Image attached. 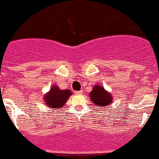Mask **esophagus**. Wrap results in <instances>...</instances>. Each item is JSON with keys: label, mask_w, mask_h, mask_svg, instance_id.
Here are the masks:
<instances>
[{"label": "esophagus", "mask_w": 159, "mask_h": 159, "mask_svg": "<svg viewBox=\"0 0 159 159\" xmlns=\"http://www.w3.org/2000/svg\"><path fill=\"white\" fill-rule=\"evenodd\" d=\"M75 94H77V95H81V94H82V91H76L75 92Z\"/></svg>", "instance_id": "esophagus-1"}]
</instances>
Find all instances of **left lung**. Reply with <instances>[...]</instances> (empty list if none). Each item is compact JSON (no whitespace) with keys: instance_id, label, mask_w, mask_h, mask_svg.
<instances>
[{"instance_id":"left-lung-1","label":"left lung","mask_w":159,"mask_h":159,"mask_svg":"<svg viewBox=\"0 0 159 159\" xmlns=\"http://www.w3.org/2000/svg\"><path fill=\"white\" fill-rule=\"evenodd\" d=\"M90 100L95 104L96 108L101 109V107H106L113 101V96L108 92L104 86L96 84L89 93Z\"/></svg>"}]
</instances>
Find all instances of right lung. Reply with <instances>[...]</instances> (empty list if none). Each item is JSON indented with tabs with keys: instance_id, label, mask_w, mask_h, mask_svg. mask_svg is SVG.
<instances>
[{
	"instance_id": "1",
	"label": "right lung",
	"mask_w": 159,
	"mask_h": 159,
	"mask_svg": "<svg viewBox=\"0 0 159 159\" xmlns=\"http://www.w3.org/2000/svg\"><path fill=\"white\" fill-rule=\"evenodd\" d=\"M71 95L72 92L70 89H60L58 85L54 84L49 91L43 95V101L49 108L58 110L63 108Z\"/></svg>"
}]
</instances>
